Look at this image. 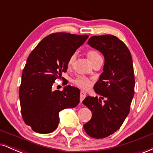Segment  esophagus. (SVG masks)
Masks as SVG:
<instances>
[{"label": "esophagus", "mask_w": 153, "mask_h": 153, "mask_svg": "<svg viewBox=\"0 0 153 153\" xmlns=\"http://www.w3.org/2000/svg\"><path fill=\"white\" fill-rule=\"evenodd\" d=\"M85 96H86V93H85V91H80V103H82V101H83L84 99H85Z\"/></svg>", "instance_id": "obj_1"}]
</instances>
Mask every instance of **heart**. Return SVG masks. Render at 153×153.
I'll list each match as a JSON object with an SVG mask.
<instances>
[{
  "instance_id": "obj_1",
  "label": "heart",
  "mask_w": 153,
  "mask_h": 153,
  "mask_svg": "<svg viewBox=\"0 0 153 153\" xmlns=\"http://www.w3.org/2000/svg\"><path fill=\"white\" fill-rule=\"evenodd\" d=\"M87 56L88 57L89 60L91 61V62L92 64H94V62H96V61L99 60L101 58V54H99V52L96 50H88L87 51ZM75 59H76V53H73L71 55V57H69L68 61V66L71 67L74 63ZM73 84H75L77 86L82 88H88L91 85V81L88 78H86L85 76H82V75H79L77 76L76 78H75L73 80Z\"/></svg>"
}]
</instances>
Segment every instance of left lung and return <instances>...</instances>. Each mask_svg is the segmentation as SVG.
Returning <instances> with one entry per match:
<instances>
[{
    "label": "left lung",
    "mask_w": 153,
    "mask_h": 153,
    "mask_svg": "<svg viewBox=\"0 0 153 153\" xmlns=\"http://www.w3.org/2000/svg\"><path fill=\"white\" fill-rule=\"evenodd\" d=\"M88 44L103 54L105 62L94 87L101 97L87 96L82 101L92 112L83 128L91 137L101 139L118 130L129 113L135 84L132 58L125 44L113 35L91 36Z\"/></svg>",
    "instance_id": "8db88e82"
}]
</instances>
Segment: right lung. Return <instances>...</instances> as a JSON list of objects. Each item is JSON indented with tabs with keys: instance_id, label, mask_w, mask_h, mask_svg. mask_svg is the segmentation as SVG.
Here are the masks:
<instances>
[{
	"instance_id": "right-lung-1",
	"label": "right lung",
	"mask_w": 153,
	"mask_h": 153,
	"mask_svg": "<svg viewBox=\"0 0 153 153\" xmlns=\"http://www.w3.org/2000/svg\"><path fill=\"white\" fill-rule=\"evenodd\" d=\"M88 38V35L54 33L38 44L28 57L22 72L19 99L22 118L33 131L52 132L59 124V111L80 102V90L67 85L52 91L56 79L68 70V61Z\"/></svg>"
}]
</instances>
